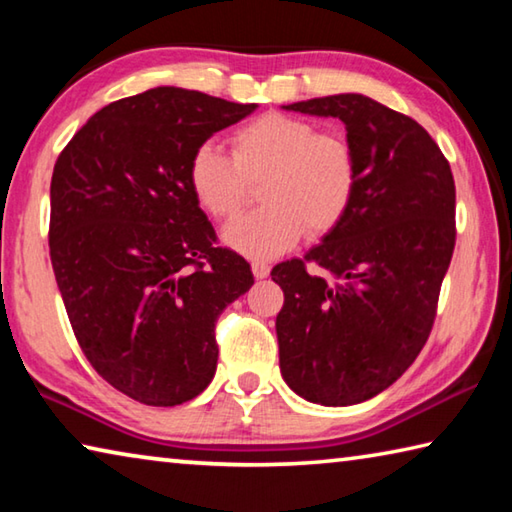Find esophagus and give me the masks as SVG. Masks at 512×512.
Instances as JSON below:
<instances>
[{"instance_id":"obj_1","label":"esophagus","mask_w":512,"mask_h":512,"mask_svg":"<svg viewBox=\"0 0 512 512\" xmlns=\"http://www.w3.org/2000/svg\"><path fill=\"white\" fill-rule=\"evenodd\" d=\"M250 268H253V275L257 280H264V277H268V273H271V266L262 262V259H253V262H250Z\"/></svg>"}]
</instances>
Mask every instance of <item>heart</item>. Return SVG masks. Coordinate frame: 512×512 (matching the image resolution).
I'll use <instances>...</instances> for the list:
<instances>
[{"mask_svg": "<svg viewBox=\"0 0 512 512\" xmlns=\"http://www.w3.org/2000/svg\"><path fill=\"white\" fill-rule=\"evenodd\" d=\"M259 210L225 225L223 244L250 259L287 253L300 237H323L343 221L359 187V162L341 135L307 119L262 115L232 135V158L205 142L189 160V187L212 216L235 214L248 180H262Z\"/></svg>", "mask_w": 512, "mask_h": 512, "instance_id": "1", "label": "heart"}]
</instances>
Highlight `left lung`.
Returning <instances> with one entry per match:
<instances>
[{
  "instance_id": "8db88e82",
  "label": "left lung",
  "mask_w": 512,
  "mask_h": 512,
  "mask_svg": "<svg viewBox=\"0 0 512 512\" xmlns=\"http://www.w3.org/2000/svg\"><path fill=\"white\" fill-rule=\"evenodd\" d=\"M282 108L343 121L359 187L343 221L305 259L271 271L284 291L275 320L280 370L307 402L359 404L400 379L429 339L456 241L452 169L418 121L363 94Z\"/></svg>"
}]
</instances>
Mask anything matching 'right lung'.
Returning <instances> with one entry per match:
<instances>
[{"instance_id": "1", "label": "right lung", "mask_w": 512, "mask_h": 512, "mask_svg": "<svg viewBox=\"0 0 512 512\" xmlns=\"http://www.w3.org/2000/svg\"><path fill=\"white\" fill-rule=\"evenodd\" d=\"M257 103L173 88L88 119L51 176V266L92 368L133 400L176 406L216 372L214 325L253 287L189 187V160Z\"/></svg>"}]
</instances>
